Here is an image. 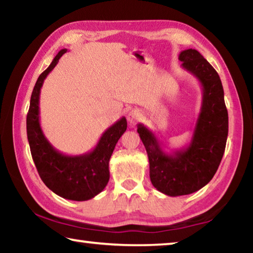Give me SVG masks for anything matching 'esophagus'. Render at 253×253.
<instances>
[{"label":"esophagus","mask_w":253,"mask_h":253,"mask_svg":"<svg viewBox=\"0 0 253 253\" xmlns=\"http://www.w3.org/2000/svg\"><path fill=\"white\" fill-rule=\"evenodd\" d=\"M140 117H142V114H140V111L138 109H132L130 110L129 113H128V122H129L130 124H135L137 123L140 119Z\"/></svg>","instance_id":"34e87169"}]
</instances>
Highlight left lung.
I'll return each instance as SVG.
<instances>
[{
  "label": "left lung",
  "mask_w": 253,
  "mask_h": 253,
  "mask_svg": "<svg viewBox=\"0 0 253 253\" xmlns=\"http://www.w3.org/2000/svg\"><path fill=\"white\" fill-rule=\"evenodd\" d=\"M184 70L202 85V105L191 143L172 154L163 151L152 130L138 124L137 132L146 148L149 177L154 187L169 196L187 195L211 181L223 157L228 138L229 118L219 75L195 49L178 55Z\"/></svg>",
  "instance_id": "1"
}]
</instances>
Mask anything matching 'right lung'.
I'll return each mask as SVG.
<instances>
[{
    "instance_id": "1",
    "label": "right lung",
    "mask_w": 253,
    "mask_h": 253,
    "mask_svg": "<svg viewBox=\"0 0 253 253\" xmlns=\"http://www.w3.org/2000/svg\"><path fill=\"white\" fill-rule=\"evenodd\" d=\"M67 49L60 50L34 85L27 116V134L31 155L40 177L51 191L63 199L87 201L95 198L109 181V160L115 146L127 129L123 117L106 129L92 151L69 156L57 151L45 138L40 126V91L46 78Z\"/></svg>"
}]
</instances>
